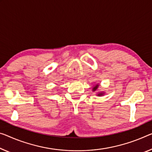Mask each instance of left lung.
Masks as SVG:
<instances>
[{"label":"left lung","mask_w":152,"mask_h":152,"mask_svg":"<svg viewBox=\"0 0 152 152\" xmlns=\"http://www.w3.org/2000/svg\"><path fill=\"white\" fill-rule=\"evenodd\" d=\"M98 87H99V85H96V86L95 87H94V88H93V91H95L96 90L97 88H98ZM101 94H102V93H99V94H98V96H100V95H102Z\"/></svg>","instance_id":"obj_1"}]
</instances>
